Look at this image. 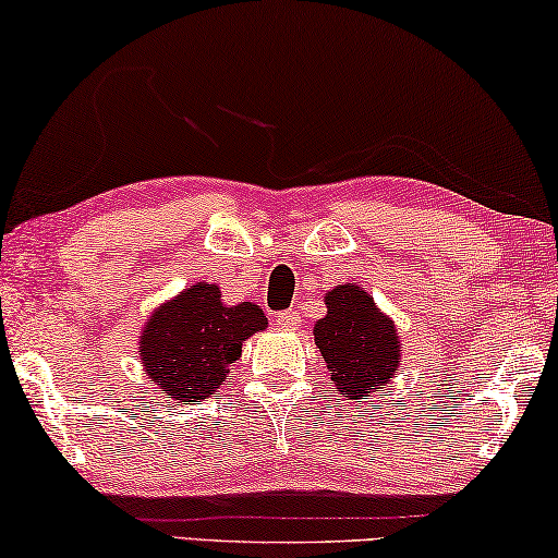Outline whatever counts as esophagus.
I'll return each instance as SVG.
<instances>
[{"instance_id": "esophagus-1", "label": "esophagus", "mask_w": 558, "mask_h": 558, "mask_svg": "<svg viewBox=\"0 0 558 558\" xmlns=\"http://www.w3.org/2000/svg\"><path fill=\"white\" fill-rule=\"evenodd\" d=\"M274 323H277L279 327H284V330H296V327L302 325V317H300V312H279L277 317H274Z\"/></svg>"}]
</instances>
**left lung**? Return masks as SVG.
<instances>
[{
    "instance_id": "obj_1",
    "label": "left lung",
    "mask_w": 558,
    "mask_h": 558,
    "mask_svg": "<svg viewBox=\"0 0 558 558\" xmlns=\"http://www.w3.org/2000/svg\"><path fill=\"white\" fill-rule=\"evenodd\" d=\"M327 315L315 325V342L345 399L386 386L401 363L399 332L357 284H338L325 296Z\"/></svg>"
}]
</instances>
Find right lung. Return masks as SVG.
Returning <instances> with one entry per match:
<instances>
[{"label":"right lung","instance_id":"obj_1","mask_svg":"<svg viewBox=\"0 0 558 558\" xmlns=\"http://www.w3.org/2000/svg\"><path fill=\"white\" fill-rule=\"evenodd\" d=\"M266 325L269 319L258 304H226L216 284L197 281L151 312L142 330L140 357L167 399L203 401L231 373L243 340Z\"/></svg>","mask_w":558,"mask_h":558}]
</instances>
